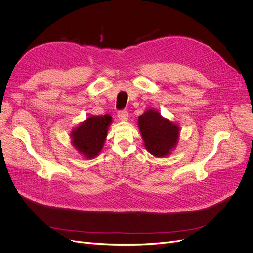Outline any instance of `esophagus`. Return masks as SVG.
<instances>
[{
	"mask_svg": "<svg viewBox=\"0 0 253 253\" xmlns=\"http://www.w3.org/2000/svg\"><path fill=\"white\" fill-rule=\"evenodd\" d=\"M128 111L127 110H121L118 112V118L121 120V121H126V120L128 119Z\"/></svg>",
	"mask_w": 253,
	"mask_h": 253,
	"instance_id": "1",
	"label": "esophagus"
}]
</instances>
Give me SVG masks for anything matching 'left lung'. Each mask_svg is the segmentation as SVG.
I'll return each mask as SVG.
<instances>
[{
  "mask_svg": "<svg viewBox=\"0 0 253 253\" xmlns=\"http://www.w3.org/2000/svg\"><path fill=\"white\" fill-rule=\"evenodd\" d=\"M138 127L147 150L158 157H163L177 142V125L164 119L156 111L149 110L138 118Z\"/></svg>",
  "mask_w": 253,
  "mask_h": 253,
  "instance_id": "8db88e82",
  "label": "left lung"
}]
</instances>
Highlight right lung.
Listing matches in <instances>:
<instances>
[{"label": "right lung", "instance_id": "right-lung-1", "mask_svg": "<svg viewBox=\"0 0 253 253\" xmlns=\"http://www.w3.org/2000/svg\"><path fill=\"white\" fill-rule=\"evenodd\" d=\"M111 122L112 117L109 115L88 117L72 133L77 150L88 159L94 158L102 149Z\"/></svg>", "mask_w": 253, "mask_h": 253}]
</instances>
